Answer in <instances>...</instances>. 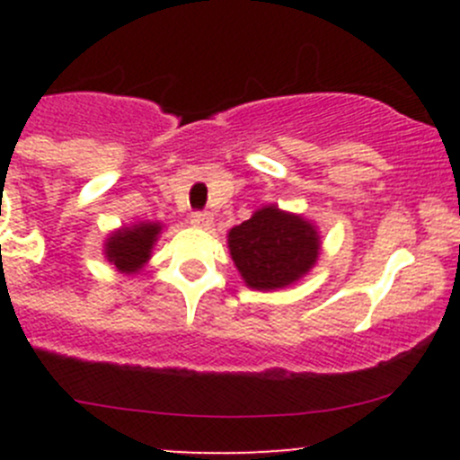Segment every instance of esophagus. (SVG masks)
<instances>
[{"label":"esophagus","mask_w":460,"mask_h":460,"mask_svg":"<svg viewBox=\"0 0 460 460\" xmlns=\"http://www.w3.org/2000/svg\"><path fill=\"white\" fill-rule=\"evenodd\" d=\"M213 222L211 213L208 211H193L191 213V225L193 226H208Z\"/></svg>","instance_id":"1"}]
</instances>
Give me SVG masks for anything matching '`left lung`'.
<instances>
[{"mask_svg":"<svg viewBox=\"0 0 460 460\" xmlns=\"http://www.w3.org/2000/svg\"><path fill=\"white\" fill-rule=\"evenodd\" d=\"M229 249L252 289H280L314 267L320 244L307 220L264 207L229 231Z\"/></svg>","mask_w":460,"mask_h":460,"instance_id":"left-lung-1","label":"left lung"}]
</instances>
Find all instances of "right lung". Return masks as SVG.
Segmentation results:
<instances>
[{"label": "right lung", "mask_w": 460, "mask_h": 460, "mask_svg": "<svg viewBox=\"0 0 460 460\" xmlns=\"http://www.w3.org/2000/svg\"><path fill=\"white\" fill-rule=\"evenodd\" d=\"M157 234H160V225H155V222L124 226L122 231H115L109 238V243H106V258L119 271H137L151 256V247L157 240Z\"/></svg>", "instance_id": "1"}]
</instances>
